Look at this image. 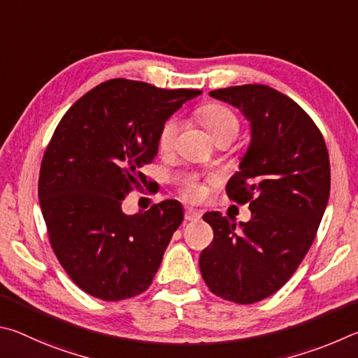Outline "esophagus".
<instances>
[{"label":"esophagus","mask_w":358,"mask_h":358,"mask_svg":"<svg viewBox=\"0 0 358 358\" xmlns=\"http://www.w3.org/2000/svg\"><path fill=\"white\" fill-rule=\"evenodd\" d=\"M201 218V210H195V209H187L185 210V220L187 222H196Z\"/></svg>","instance_id":"34e87169"}]
</instances>
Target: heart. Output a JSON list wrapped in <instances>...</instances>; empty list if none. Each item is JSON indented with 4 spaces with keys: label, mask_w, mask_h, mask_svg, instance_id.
<instances>
[{
    "label": "heart",
    "mask_w": 358,
    "mask_h": 358,
    "mask_svg": "<svg viewBox=\"0 0 358 358\" xmlns=\"http://www.w3.org/2000/svg\"><path fill=\"white\" fill-rule=\"evenodd\" d=\"M199 119L208 129L212 138L217 141L218 138H234L241 131V119L236 113L220 103H209L199 110ZM180 122L178 117L166 119L159 131V149L162 152H169L173 149L176 138H178ZM184 195L189 199H199L204 195V189L196 182H189L184 189Z\"/></svg>",
    "instance_id": "obj_1"
}]
</instances>
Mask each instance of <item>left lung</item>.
Segmentation results:
<instances>
[{"mask_svg":"<svg viewBox=\"0 0 358 358\" xmlns=\"http://www.w3.org/2000/svg\"><path fill=\"white\" fill-rule=\"evenodd\" d=\"M209 96L250 122L248 149L227 193L248 203L252 218L237 229L220 212H206L214 241L199 256V271L215 296L255 303L292 277L315 241L330 195L329 152L313 119L271 86H231Z\"/></svg>","mask_w":358,"mask_h":358,"instance_id":"obj_1","label":"left lung"}]
</instances>
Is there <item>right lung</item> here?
<instances>
[{"label":"right lung","instance_id":"1","mask_svg":"<svg viewBox=\"0 0 358 358\" xmlns=\"http://www.w3.org/2000/svg\"><path fill=\"white\" fill-rule=\"evenodd\" d=\"M198 90H160L125 78L78 99L43 154L39 201L56 258L80 289L102 300L148 289L184 220L176 199L127 215L130 190L148 185L140 169L159 152V131Z\"/></svg>","mask_w":358,"mask_h":358}]
</instances>
